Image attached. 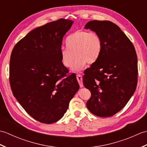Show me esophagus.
Returning <instances> with one entry per match:
<instances>
[{
    "label": "esophagus",
    "mask_w": 147,
    "mask_h": 147,
    "mask_svg": "<svg viewBox=\"0 0 147 147\" xmlns=\"http://www.w3.org/2000/svg\"><path fill=\"white\" fill-rule=\"evenodd\" d=\"M76 79L78 80V82L79 83V85H80V86L81 87V88H82V87L83 86V78H82V76L80 74H78V73L76 74Z\"/></svg>",
    "instance_id": "34e87169"
}]
</instances>
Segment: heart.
I'll return each instance as SVG.
<instances>
[{
	"mask_svg": "<svg viewBox=\"0 0 147 147\" xmlns=\"http://www.w3.org/2000/svg\"><path fill=\"white\" fill-rule=\"evenodd\" d=\"M65 43L67 47H62L60 55L62 63L65 67H70L75 56L72 70L79 71L88 64H94L100 56L102 40L98 33L90 31L80 30L69 35Z\"/></svg>",
	"mask_w": 147,
	"mask_h": 147,
	"instance_id": "heart-1",
	"label": "heart"
}]
</instances>
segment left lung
<instances>
[{"label":"left lung","mask_w":147,"mask_h":147,"mask_svg":"<svg viewBox=\"0 0 147 147\" xmlns=\"http://www.w3.org/2000/svg\"><path fill=\"white\" fill-rule=\"evenodd\" d=\"M100 36L102 54L84 72L83 85L91 92L88 110L99 117L117 113L129 100L138 82V60L132 42L109 21L93 20L85 26Z\"/></svg>","instance_id":"left-lung-1"}]
</instances>
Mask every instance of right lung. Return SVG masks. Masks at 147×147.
<instances>
[{
  "instance_id": "obj_1",
  "label": "right lung",
  "mask_w": 147,
  "mask_h": 147,
  "mask_svg": "<svg viewBox=\"0 0 147 147\" xmlns=\"http://www.w3.org/2000/svg\"><path fill=\"white\" fill-rule=\"evenodd\" d=\"M73 21L50 22L31 31L14 47L9 65L13 95L30 116L51 124L61 119L79 90L60 55L62 39Z\"/></svg>"
}]
</instances>
